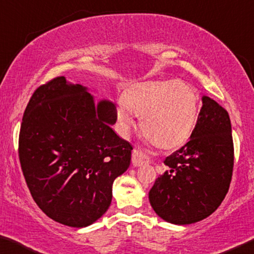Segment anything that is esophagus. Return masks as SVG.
I'll list each match as a JSON object with an SVG mask.
<instances>
[{
  "mask_svg": "<svg viewBox=\"0 0 254 254\" xmlns=\"http://www.w3.org/2000/svg\"><path fill=\"white\" fill-rule=\"evenodd\" d=\"M149 163V157L143 153V151L135 147L133 149V153H132V164L134 166H142L145 164Z\"/></svg>",
  "mask_w": 254,
  "mask_h": 254,
  "instance_id": "esophagus-1",
  "label": "esophagus"
}]
</instances>
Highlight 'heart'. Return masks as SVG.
Masks as SVG:
<instances>
[{"label":"heart","mask_w":254,"mask_h":254,"mask_svg":"<svg viewBox=\"0 0 254 254\" xmlns=\"http://www.w3.org/2000/svg\"><path fill=\"white\" fill-rule=\"evenodd\" d=\"M122 103L115 111L121 132L127 134L134 127V114L143 133L162 147L184 141L197 121L198 94L186 82L140 83L123 93Z\"/></svg>","instance_id":"b5f03b06"}]
</instances>
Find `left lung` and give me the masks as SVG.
<instances>
[{
	"mask_svg": "<svg viewBox=\"0 0 254 254\" xmlns=\"http://www.w3.org/2000/svg\"><path fill=\"white\" fill-rule=\"evenodd\" d=\"M202 104L190 139L165 158L169 170L149 190L153 210L173 225H190L209 217L224 200L232 180L229 115L210 97L203 96Z\"/></svg>",
	"mask_w": 254,
	"mask_h": 254,
	"instance_id": "1",
	"label": "left lung"
}]
</instances>
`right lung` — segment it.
Returning a JSON list of instances; mask_svg holds the SVG:
<instances>
[{"label":"right lung","instance_id":"add662e5","mask_svg":"<svg viewBox=\"0 0 254 254\" xmlns=\"http://www.w3.org/2000/svg\"><path fill=\"white\" fill-rule=\"evenodd\" d=\"M116 107L96 104L65 76L30 98L19 134V160L35 203L59 224L82 228L103 217L113 183L127 171L132 146L113 130Z\"/></svg>","mask_w":254,"mask_h":254}]
</instances>
